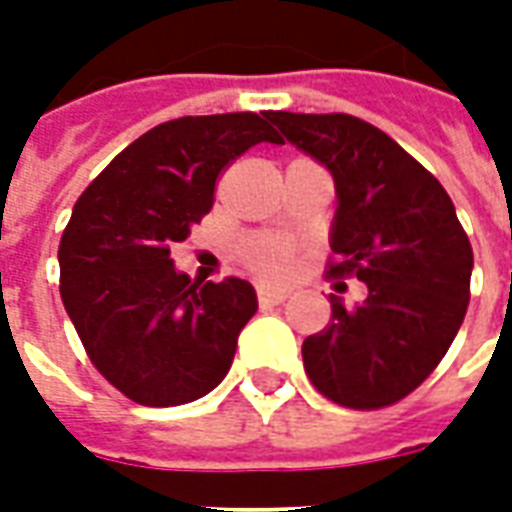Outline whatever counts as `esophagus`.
Returning a JSON list of instances; mask_svg holds the SVG:
<instances>
[{
    "instance_id": "esophagus-1",
    "label": "esophagus",
    "mask_w": 512,
    "mask_h": 512,
    "mask_svg": "<svg viewBox=\"0 0 512 512\" xmlns=\"http://www.w3.org/2000/svg\"><path fill=\"white\" fill-rule=\"evenodd\" d=\"M288 299V290H271V288H260L257 290V301L263 307H274V304H282Z\"/></svg>"
}]
</instances>
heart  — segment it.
<instances>
[{
    "instance_id": "1",
    "label": "heart",
    "mask_w": 512,
    "mask_h": 512,
    "mask_svg": "<svg viewBox=\"0 0 512 512\" xmlns=\"http://www.w3.org/2000/svg\"><path fill=\"white\" fill-rule=\"evenodd\" d=\"M293 252H296L293 241L274 233L249 235L241 244V257H244L246 266L266 279L288 277L290 268H293Z\"/></svg>"
}]
</instances>
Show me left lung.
<instances>
[{"label":"left lung","mask_w":512,"mask_h":512,"mask_svg":"<svg viewBox=\"0 0 512 512\" xmlns=\"http://www.w3.org/2000/svg\"><path fill=\"white\" fill-rule=\"evenodd\" d=\"M290 145L332 172V277L367 299L332 296V323L301 345L315 389L345 408H384L436 370L469 307L472 244L450 194L381 128L351 115L268 112Z\"/></svg>","instance_id":"1"}]
</instances>
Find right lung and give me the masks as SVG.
I'll list each match as a JSON object with an SVG mask.
<instances>
[{
    "mask_svg": "<svg viewBox=\"0 0 512 512\" xmlns=\"http://www.w3.org/2000/svg\"><path fill=\"white\" fill-rule=\"evenodd\" d=\"M282 136L266 115L178 117L150 128L84 189L60 241V296L84 351L139 406L208 395L257 312L246 279L191 282L169 246L211 211L216 178Z\"/></svg>",
    "mask_w": 512,
    "mask_h": 512,
    "instance_id": "1",
    "label": "right lung"
}]
</instances>
